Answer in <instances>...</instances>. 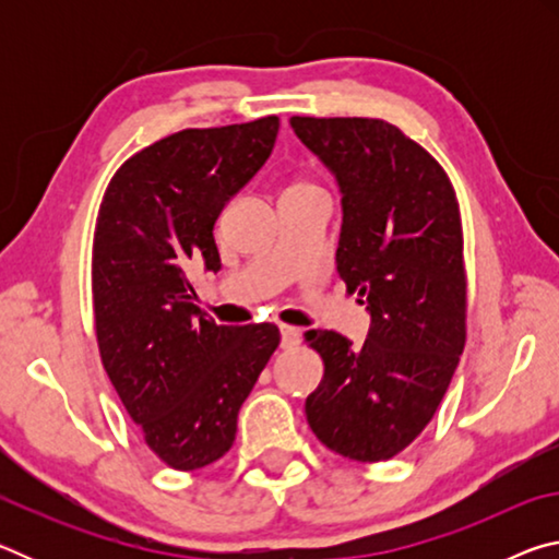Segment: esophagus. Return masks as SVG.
Returning a JSON list of instances; mask_svg holds the SVG:
<instances>
[{
	"label": "esophagus",
	"mask_w": 559,
	"mask_h": 559,
	"mask_svg": "<svg viewBox=\"0 0 559 559\" xmlns=\"http://www.w3.org/2000/svg\"><path fill=\"white\" fill-rule=\"evenodd\" d=\"M300 343V330L293 325H281V347H296Z\"/></svg>",
	"instance_id": "esophagus-1"
}]
</instances>
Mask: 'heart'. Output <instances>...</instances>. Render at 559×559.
<instances>
[{
	"instance_id": "b5f03b06",
	"label": "heart",
	"mask_w": 559,
	"mask_h": 559,
	"mask_svg": "<svg viewBox=\"0 0 559 559\" xmlns=\"http://www.w3.org/2000/svg\"><path fill=\"white\" fill-rule=\"evenodd\" d=\"M306 185H308V182H296V185H290L288 189H293V187H306Z\"/></svg>"
}]
</instances>
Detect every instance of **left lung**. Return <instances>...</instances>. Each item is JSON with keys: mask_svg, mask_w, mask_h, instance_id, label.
<instances>
[{"mask_svg": "<svg viewBox=\"0 0 559 559\" xmlns=\"http://www.w3.org/2000/svg\"><path fill=\"white\" fill-rule=\"evenodd\" d=\"M343 192L337 273L372 316L362 347L308 330L325 372L306 400L320 443L349 461L396 456L437 414L466 345L459 200L443 167L380 118L293 116Z\"/></svg>", "mask_w": 559, "mask_h": 559, "instance_id": "1", "label": "left lung"}]
</instances>
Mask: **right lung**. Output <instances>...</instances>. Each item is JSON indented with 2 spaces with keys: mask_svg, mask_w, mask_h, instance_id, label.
I'll return each instance as SVG.
<instances>
[{
  "mask_svg": "<svg viewBox=\"0 0 559 559\" xmlns=\"http://www.w3.org/2000/svg\"><path fill=\"white\" fill-rule=\"evenodd\" d=\"M278 126L266 116L179 130L126 159L103 194L91 259L100 362L175 471L234 447L241 404L281 343L271 323L216 325L189 296V269H222L214 224L269 159Z\"/></svg>",
  "mask_w": 559,
  "mask_h": 559,
  "instance_id": "right-lung-1",
  "label": "right lung"
}]
</instances>
